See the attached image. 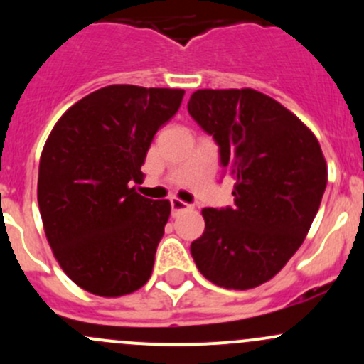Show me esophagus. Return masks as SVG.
<instances>
[{"mask_svg":"<svg viewBox=\"0 0 364 364\" xmlns=\"http://www.w3.org/2000/svg\"><path fill=\"white\" fill-rule=\"evenodd\" d=\"M171 208H172V213H181V211H190V209H193V205L192 204H186V203H183V200H179V199H171Z\"/></svg>","mask_w":364,"mask_h":364,"instance_id":"34e87169","label":"esophagus"}]
</instances>
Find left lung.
Masks as SVG:
<instances>
[{"instance_id":"obj_1","label":"left lung","mask_w":364,"mask_h":364,"mask_svg":"<svg viewBox=\"0 0 364 364\" xmlns=\"http://www.w3.org/2000/svg\"><path fill=\"white\" fill-rule=\"evenodd\" d=\"M188 112L220 146L236 179L234 208H204L190 247L218 287L247 291L274 277L303 245L328 183L314 132L280 102L252 87L197 90Z\"/></svg>"}]
</instances>
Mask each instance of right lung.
Returning <instances> with one entry per match:
<instances>
[{"label": "right lung", "mask_w": 364, "mask_h": 364, "mask_svg": "<svg viewBox=\"0 0 364 364\" xmlns=\"http://www.w3.org/2000/svg\"><path fill=\"white\" fill-rule=\"evenodd\" d=\"M183 90L112 84L73 104L40 156L38 208L61 269L102 297L139 291L149 280L168 200L137 193L141 167Z\"/></svg>", "instance_id": "1"}]
</instances>
